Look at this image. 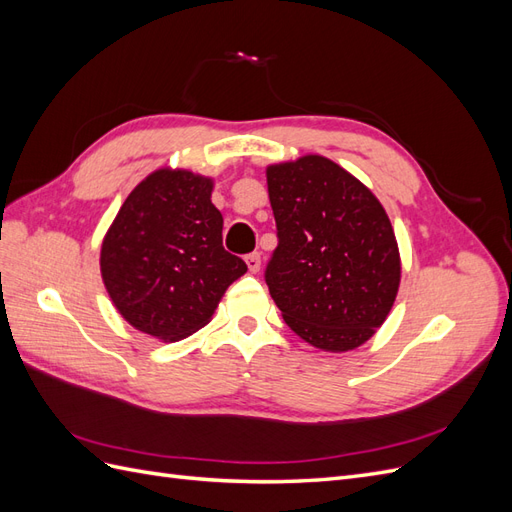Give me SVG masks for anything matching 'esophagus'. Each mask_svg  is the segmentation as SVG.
Here are the masks:
<instances>
[{
  "label": "esophagus",
  "mask_w": 512,
  "mask_h": 512,
  "mask_svg": "<svg viewBox=\"0 0 512 512\" xmlns=\"http://www.w3.org/2000/svg\"><path fill=\"white\" fill-rule=\"evenodd\" d=\"M245 262H247V269H250L252 273H258L260 271V254L258 252H252L245 256Z\"/></svg>",
  "instance_id": "esophagus-1"
}]
</instances>
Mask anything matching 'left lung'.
<instances>
[{
    "instance_id": "left-lung-1",
    "label": "left lung",
    "mask_w": 512,
    "mask_h": 512,
    "mask_svg": "<svg viewBox=\"0 0 512 512\" xmlns=\"http://www.w3.org/2000/svg\"><path fill=\"white\" fill-rule=\"evenodd\" d=\"M277 247L265 269L275 305L307 344L359 348L389 316L401 265L389 215L322 156L269 166Z\"/></svg>"
}]
</instances>
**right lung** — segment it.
Wrapping results in <instances>:
<instances>
[{"mask_svg":"<svg viewBox=\"0 0 512 512\" xmlns=\"http://www.w3.org/2000/svg\"><path fill=\"white\" fill-rule=\"evenodd\" d=\"M211 190V179L190 170H156L126 198L102 243V280L119 314L164 342L205 327L247 271L224 250Z\"/></svg>","mask_w":512,"mask_h":512,"instance_id":"1","label":"right lung"}]
</instances>
